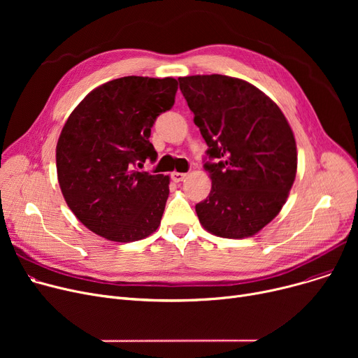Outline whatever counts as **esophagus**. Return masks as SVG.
I'll list each match as a JSON object with an SVG mask.
<instances>
[{"instance_id":"1","label":"esophagus","mask_w":358,"mask_h":358,"mask_svg":"<svg viewBox=\"0 0 358 358\" xmlns=\"http://www.w3.org/2000/svg\"><path fill=\"white\" fill-rule=\"evenodd\" d=\"M185 177H187V174H185V173H178V171H174V173L171 174V178H173L176 182L182 181Z\"/></svg>"}]
</instances>
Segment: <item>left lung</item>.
Here are the masks:
<instances>
[{"label":"left lung","mask_w":358,"mask_h":358,"mask_svg":"<svg viewBox=\"0 0 358 358\" xmlns=\"http://www.w3.org/2000/svg\"><path fill=\"white\" fill-rule=\"evenodd\" d=\"M209 149V197L196 204L201 227L220 238L258 234L283 208L296 178L297 150L278 106L252 84L227 75L180 77Z\"/></svg>","instance_id":"1"}]
</instances>
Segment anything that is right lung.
Returning <instances> with one entry per match:
<instances>
[{"instance_id":"right-lung-1","label":"right lung","mask_w":358,"mask_h":358,"mask_svg":"<svg viewBox=\"0 0 358 358\" xmlns=\"http://www.w3.org/2000/svg\"><path fill=\"white\" fill-rule=\"evenodd\" d=\"M177 90L174 78L131 75L92 90L69 115L56 145L58 181L91 232L134 242L158 229L169 177L138 166L157 158L150 127L174 106Z\"/></svg>"}]
</instances>
